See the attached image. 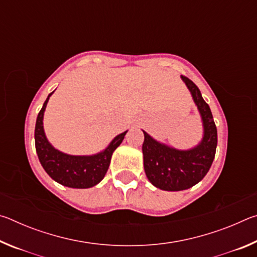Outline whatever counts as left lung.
Masks as SVG:
<instances>
[{"label":"left lung","mask_w":257,"mask_h":257,"mask_svg":"<svg viewBox=\"0 0 257 257\" xmlns=\"http://www.w3.org/2000/svg\"><path fill=\"white\" fill-rule=\"evenodd\" d=\"M181 79L201 114L202 141L193 149L177 150L143 132V155L147 179L156 188L168 191L185 190L198 184L210 170L217 145V132L210 106L193 81L185 76H181Z\"/></svg>","instance_id":"obj_1"}]
</instances>
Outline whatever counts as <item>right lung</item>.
<instances>
[{
    "instance_id": "add662e5",
    "label": "right lung",
    "mask_w": 257,
    "mask_h": 257,
    "mask_svg": "<svg viewBox=\"0 0 257 257\" xmlns=\"http://www.w3.org/2000/svg\"><path fill=\"white\" fill-rule=\"evenodd\" d=\"M52 92L43 104L35 125V146L42 167L47 175L59 184L70 188H90L96 186L105 176L113 152L116 150L127 132L112 139L105 150L93 155H70L56 150L47 141L43 119Z\"/></svg>"
}]
</instances>
